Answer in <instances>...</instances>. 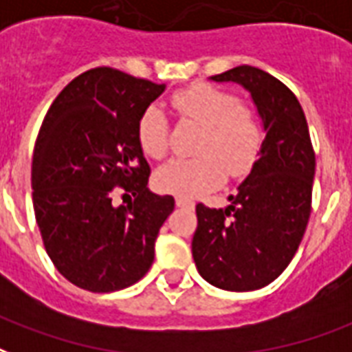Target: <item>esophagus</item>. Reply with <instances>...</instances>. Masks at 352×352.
Returning <instances> with one entry per match:
<instances>
[{"label":"esophagus","mask_w":352,"mask_h":352,"mask_svg":"<svg viewBox=\"0 0 352 352\" xmlns=\"http://www.w3.org/2000/svg\"><path fill=\"white\" fill-rule=\"evenodd\" d=\"M175 203H177V207H188V209H194V205H196V203L192 201V199H188V197H183V196H177Z\"/></svg>","instance_id":"1"}]
</instances>
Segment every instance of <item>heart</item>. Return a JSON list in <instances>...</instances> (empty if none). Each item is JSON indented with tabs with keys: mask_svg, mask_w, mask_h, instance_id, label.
Masks as SVG:
<instances>
[{
	"mask_svg": "<svg viewBox=\"0 0 352 352\" xmlns=\"http://www.w3.org/2000/svg\"><path fill=\"white\" fill-rule=\"evenodd\" d=\"M177 116L201 124L194 158L171 160L156 171V186L179 196H197L226 179L248 175L263 149L257 113L239 104L233 93L210 83H194L169 98ZM169 124L158 106H149L138 121V140L151 158L168 153Z\"/></svg>",
	"mask_w": 352,
	"mask_h": 352,
	"instance_id": "obj_1",
	"label": "heart"
}]
</instances>
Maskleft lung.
I'll return each instance as SVG.
<instances>
[{"mask_svg":"<svg viewBox=\"0 0 352 352\" xmlns=\"http://www.w3.org/2000/svg\"><path fill=\"white\" fill-rule=\"evenodd\" d=\"M210 80L248 91L265 140L256 166L228 197L226 209L196 207L192 256L210 285L256 291L274 282L298 250L311 212L315 153L300 102L280 80L250 65Z\"/></svg>","mask_w":352,"mask_h":352,"instance_id":"left-lung-1","label":"left lung"}]
</instances>
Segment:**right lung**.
<instances>
[{
	"label": "right lung",
	"mask_w": 352,
	"mask_h": 352,
	"mask_svg": "<svg viewBox=\"0 0 352 352\" xmlns=\"http://www.w3.org/2000/svg\"><path fill=\"white\" fill-rule=\"evenodd\" d=\"M164 89L98 67L74 78L44 117L31 166L35 218L56 269L85 291L142 280L173 212V197L147 188L151 168L138 140L140 117ZM117 186L135 199L116 208Z\"/></svg>",
	"instance_id": "add662e5"
}]
</instances>
